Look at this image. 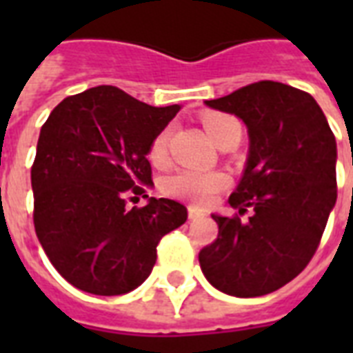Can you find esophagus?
<instances>
[{"instance_id":"1","label":"esophagus","mask_w":353,"mask_h":353,"mask_svg":"<svg viewBox=\"0 0 353 353\" xmlns=\"http://www.w3.org/2000/svg\"><path fill=\"white\" fill-rule=\"evenodd\" d=\"M199 212L198 209H194V207H188V220H198Z\"/></svg>"}]
</instances>
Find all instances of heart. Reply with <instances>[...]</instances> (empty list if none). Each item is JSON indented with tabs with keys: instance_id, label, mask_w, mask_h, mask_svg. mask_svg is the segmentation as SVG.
I'll use <instances>...</instances> for the list:
<instances>
[{
	"instance_id": "obj_1",
	"label": "heart",
	"mask_w": 353,
	"mask_h": 353,
	"mask_svg": "<svg viewBox=\"0 0 353 353\" xmlns=\"http://www.w3.org/2000/svg\"><path fill=\"white\" fill-rule=\"evenodd\" d=\"M203 126L209 137L216 144H220L232 130H241L240 122L234 117L223 113H209L203 117ZM168 141L170 132L163 130L154 137L148 148V159L155 166H165L168 163ZM227 187V177L221 172H201V170H179L163 179V192L170 198L188 201V203L209 205L216 194Z\"/></svg>"
}]
</instances>
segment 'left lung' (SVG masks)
Returning <instances> with one entry per match:
<instances>
[{"mask_svg":"<svg viewBox=\"0 0 353 353\" xmlns=\"http://www.w3.org/2000/svg\"><path fill=\"white\" fill-rule=\"evenodd\" d=\"M205 104L245 122L249 155L229 198L238 214L212 216L218 238L199 251V265L227 295H268L295 279L321 243L337 199L335 135L315 99L282 82L260 80Z\"/></svg>","mask_w":353,"mask_h":353,"instance_id":"left-lung-1","label":"left lung"}]
</instances>
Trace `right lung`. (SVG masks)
I'll list each match as a JSON object with an SVG mask.
<instances>
[{
	"label": "right lung",
	"instance_id": "right-lung-1",
	"mask_svg": "<svg viewBox=\"0 0 353 353\" xmlns=\"http://www.w3.org/2000/svg\"><path fill=\"white\" fill-rule=\"evenodd\" d=\"M179 110L99 85L63 99L41 126L30 168L36 236L74 288L104 296L135 290L152 273L161 238L187 221L174 199L128 209L148 198L150 144Z\"/></svg>",
	"mask_w": 353,
	"mask_h": 353
}]
</instances>
